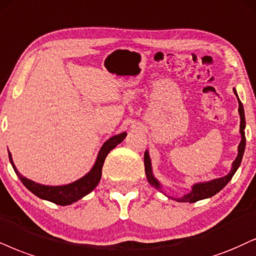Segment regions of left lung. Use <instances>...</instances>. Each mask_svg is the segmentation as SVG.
Returning <instances> with one entry per match:
<instances>
[{
  "label": "left lung",
  "mask_w": 256,
  "mask_h": 256,
  "mask_svg": "<svg viewBox=\"0 0 256 256\" xmlns=\"http://www.w3.org/2000/svg\"><path fill=\"white\" fill-rule=\"evenodd\" d=\"M234 91L236 98H238V115H240V134H241V141H240L238 147V156L236 159L232 162V168H230L229 173L224 176H220V178H216L212 179V180H208V182H194V185H191V191L188 192V194H184L182 197H171V196L166 194L164 192L162 188V184L156 179V176H154L153 173V167H152V160H150V152L148 150H146L144 152V173H146V178L147 182H150V185L153 186L154 188L159 190L160 192H162L164 194L167 196L168 198H172L176 202H180V203H194V202L202 200H206V198L212 197L216 194L222 190L224 186L228 184V182L232 180V176L235 174V172L238 171V168L241 165L242 158H244V148H246V136H244V129H246V118H244V106H242L241 100L238 98V91L234 88L232 89Z\"/></svg>",
  "instance_id": "left-lung-1"
}]
</instances>
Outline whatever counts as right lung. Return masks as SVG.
<instances>
[{
	"instance_id": "1",
	"label": "right lung",
	"mask_w": 256,
	"mask_h": 256,
	"mask_svg": "<svg viewBox=\"0 0 256 256\" xmlns=\"http://www.w3.org/2000/svg\"><path fill=\"white\" fill-rule=\"evenodd\" d=\"M126 136H127V133L123 132V133L114 135V136L108 138V140L102 144V147H100V152L97 154L96 162H94L92 167H91L90 171L85 176H82V178L77 179V180L64 185H44L30 180V179L24 176L18 171L16 166H15L14 162H12V153L9 152V150L8 156L16 176L20 178L22 184L26 186L32 194H34L36 197H39L44 200H48L54 204L65 206V205L74 204V202L80 200V198L85 197V196L89 194L91 191H94V188L98 185L100 176H102V167L106 156H108L110 150H114L118 144H121L122 141L124 140Z\"/></svg>"
}]
</instances>
